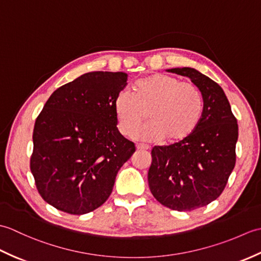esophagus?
Returning a JSON list of instances; mask_svg holds the SVG:
<instances>
[{"label": "esophagus", "mask_w": 261, "mask_h": 261, "mask_svg": "<svg viewBox=\"0 0 261 261\" xmlns=\"http://www.w3.org/2000/svg\"><path fill=\"white\" fill-rule=\"evenodd\" d=\"M136 148H137V150H148V149H149V146H147V145H142V143H137V145H136Z\"/></svg>", "instance_id": "esophagus-1"}]
</instances>
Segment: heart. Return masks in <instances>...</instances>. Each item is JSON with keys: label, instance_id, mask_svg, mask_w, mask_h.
Instances as JSON below:
<instances>
[{"label": "heart", "instance_id": "obj_1", "mask_svg": "<svg viewBox=\"0 0 261 261\" xmlns=\"http://www.w3.org/2000/svg\"><path fill=\"white\" fill-rule=\"evenodd\" d=\"M114 113L122 135L130 137L146 119L150 122L137 132L145 141L167 138L175 143L187 139L197 129L204 112L201 91L193 83L181 82L175 76L154 74L138 80L132 93L121 91L114 99Z\"/></svg>", "mask_w": 261, "mask_h": 261}]
</instances>
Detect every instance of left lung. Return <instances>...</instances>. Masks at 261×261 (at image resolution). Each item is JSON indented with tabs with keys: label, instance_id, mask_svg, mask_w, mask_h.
Returning <instances> with one entry per match:
<instances>
[{
	"label": "left lung",
	"instance_id": "left-lung-1",
	"mask_svg": "<svg viewBox=\"0 0 261 261\" xmlns=\"http://www.w3.org/2000/svg\"><path fill=\"white\" fill-rule=\"evenodd\" d=\"M192 81L204 99L197 129L180 142L154 146L149 187L159 203L187 212L218 198L236 165L238 123L218 83L191 67L167 69Z\"/></svg>",
	"mask_w": 261,
	"mask_h": 261
}]
</instances>
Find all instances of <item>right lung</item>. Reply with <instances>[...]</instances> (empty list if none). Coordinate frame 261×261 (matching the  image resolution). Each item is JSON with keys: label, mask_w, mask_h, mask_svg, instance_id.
<instances>
[{"label": "right lung", "mask_w": 261, "mask_h": 261, "mask_svg": "<svg viewBox=\"0 0 261 261\" xmlns=\"http://www.w3.org/2000/svg\"><path fill=\"white\" fill-rule=\"evenodd\" d=\"M122 71H91L48 98L33 129L30 169L45 201L85 214L107 201L116 174L136 151L118 130L114 99L126 85Z\"/></svg>", "instance_id": "obj_1"}]
</instances>
